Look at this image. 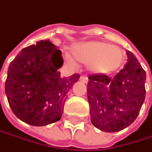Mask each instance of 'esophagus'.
<instances>
[{"label": "esophagus", "mask_w": 152, "mask_h": 152, "mask_svg": "<svg viewBox=\"0 0 152 152\" xmlns=\"http://www.w3.org/2000/svg\"><path fill=\"white\" fill-rule=\"evenodd\" d=\"M80 81L83 82V83H88V79L86 76H82V77H80Z\"/></svg>", "instance_id": "34e87169"}]
</instances>
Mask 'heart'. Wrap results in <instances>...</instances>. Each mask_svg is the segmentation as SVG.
Listing matches in <instances>:
<instances>
[{
    "label": "heart",
    "instance_id": "obj_1",
    "mask_svg": "<svg viewBox=\"0 0 152 152\" xmlns=\"http://www.w3.org/2000/svg\"><path fill=\"white\" fill-rule=\"evenodd\" d=\"M72 54L76 61L88 64V69L92 73L102 75L117 71L125 60L124 51L120 47L101 41H90L74 46ZM74 60L69 55L66 56V60L72 66L77 65Z\"/></svg>",
    "mask_w": 152,
    "mask_h": 152
}]
</instances>
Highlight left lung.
Wrapping results in <instances>:
<instances>
[{
	"label": "left lung",
	"mask_w": 152,
	"mask_h": 152,
	"mask_svg": "<svg viewBox=\"0 0 152 152\" xmlns=\"http://www.w3.org/2000/svg\"><path fill=\"white\" fill-rule=\"evenodd\" d=\"M127 63L113 78L88 77L87 96L91 122L105 132L122 131L138 116L145 96V71L135 56L126 52Z\"/></svg>",
	"instance_id": "8db88e82"
}]
</instances>
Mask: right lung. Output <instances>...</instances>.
Segmentation results:
<instances>
[{"label": "right lung", "mask_w": 152, "mask_h": 152, "mask_svg": "<svg viewBox=\"0 0 152 152\" xmlns=\"http://www.w3.org/2000/svg\"><path fill=\"white\" fill-rule=\"evenodd\" d=\"M61 51L48 40L25 48L8 67L5 91L14 115L35 126L59 121L70 88L80 75L62 78Z\"/></svg>", "instance_id": "1"}]
</instances>
